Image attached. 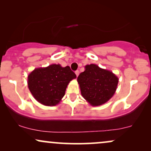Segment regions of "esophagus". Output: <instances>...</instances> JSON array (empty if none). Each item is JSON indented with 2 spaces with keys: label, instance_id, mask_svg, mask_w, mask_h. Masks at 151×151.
<instances>
[{
  "label": "esophagus",
  "instance_id": "1",
  "mask_svg": "<svg viewBox=\"0 0 151 151\" xmlns=\"http://www.w3.org/2000/svg\"><path fill=\"white\" fill-rule=\"evenodd\" d=\"M75 74H76V75H77V77H78V75H79V70L75 71Z\"/></svg>",
  "mask_w": 151,
  "mask_h": 151
}]
</instances>
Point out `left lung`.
<instances>
[{
  "label": "left lung",
  "instance_id": "1",
  "mask_svg": "<svg viewBox=\"0 0 151 151\" xmlns=\"http://www.w3.org/2000/svg\"><path fill=\"white\" fill-rule=\"evenodd\" d=\"M77 81L83 97L96 106L104 104L113 96L119 79L111 71L91 64L85 66V70L79 74Z\"/></svg>",
  "mask_w": 151,
  "mask_h": 151
}]
</instances>
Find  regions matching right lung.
<instances>
[{
    "mask_svg": "<svg viewBox=\"0 0 151 151\" xmlns=\"http://www.w3.org/2000/svg\"><path fill=\"white\" fill-rule=\"evenodd\" d=\"M76 77L69 66L62 67L60 65H51L35 69L28 75L27 84L38 102L52 106L61 101L68 84Z\"/></svg>",
    "mask_w": 151,
    "mask_h": 151,
    "instance_id": "right-lung-1",
    "label": "right lung"
}]
</instances>
